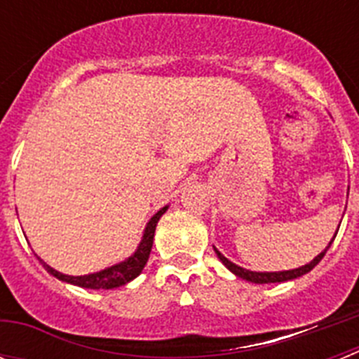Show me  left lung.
<instances>
[{"label": "left lung", "instance_id": "left-lung-1", "mask_svg": "<svg viewBox=\"0 0 359 359\" xmlns=\"http://www.w3.org/2000/svg\"><path fill=\"white\" fill-rule=\"evenodd\" d=\"M336 233H338V231H336ZM334 237H336V236H334ZM332 241H334V239H332ZM332 241H331V243H329L327 248L323 250V252L320 253V255H316L315 259H313V261L309 262V264L302 266V268L290 269V271H273V273H271V271H269V273H268V271H264V273H261V271H250V269H244V268H241V266H237V264H233V262L228 261L226 257H224L221 252H217V250H215V248H214V250H215V253H217L219 259H221V262H223V264L226 266L228 269H230L231 273H236L237 277L244 278V280H248V282H255V284H271V282L293 280V278L302 277V275L309 273L311 269L315 268V266L318 264L320 261H322L323 255H325V252H327V250L331 248Z\"/></svg>", "mask_w": 359, "mask_h": 359}]
</instances>
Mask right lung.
<instances>
[{"label": "right lung", "mask_w": 359, "mask_h": 359, "mask_svg": "<svg viewBox=\"0 0 359 359\" xmlns=\"http://www.w3.org/2000/svg\"><path fill=\"white\" fill-rule=\"evenodd\" d=\"M167 207H163L161 210H158L156 214L152 215L151 221L147 223V228L144 231V239H142L140 246L135 252V255H131L128 261L120 262L116 266H111V268L102 269L98 273L91 275H82V277H69V275H62L59 271H55L53 268H50L46 262H43V266L48 269V273L57 277L59 280L69 282V284H75L79 287H88V290H113V287L123 286L131 282L133 278H136L142 273V269L145 268L149 261V253L152 248V239H154V230H156V224L160 221L161 215L165 214Z\"/></svg>", "instance_id": "1"}]
</instances>
